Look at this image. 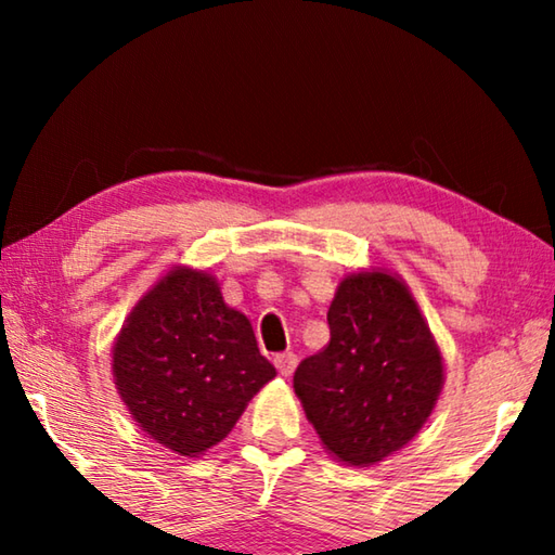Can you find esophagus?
<instances>
[{"label": "esophagus", "mask_w": 555, "mask_h": 555, "mask_svg": "<svg viewBox=\"0 0 555 555\" xmlns=\"http://www.w3.org/2000/svg\"><path fill=\"white\" fill-rule=\"evenodd\" d=\"M274 364H276V370H279L281 374H284V377H288V374L296 370L298 357H296L294 352H281V354L274 357Z\"/></svg>", "instance_id": "obj_1"}]
</instances>
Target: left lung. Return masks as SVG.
I'll return each mask as SVG.
<instances>
[{"mask_svg": "<svg viewBox=\"0 0 555 555\" xmlns=\"http://www.w3.org/2000/svg\"><path fill=\"white\" fill-rule=\"evenodd\" d=\"M331 343L294 374L296 397L327 453L367 467L426 424L443 389V357L403 279L372 269L340 281Z\"/></svg>", "mask_w": 555, "mask_h": 555, "instance_id": "8db88e82", "label": "left lung"}]
</instances>
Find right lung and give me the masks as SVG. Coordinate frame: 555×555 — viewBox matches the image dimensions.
I'll use <instances>...</instances> for the list:
<instances>
[{
    "label": "right lung",
    "instance_id": "obj_1",
    "mask_svg": "<svg viewBox=\"0 0 555 555\" xmlns=\"http://www.w3.org/2000/svg\"><path fill=\"white\" fill-rule=\"evenodd\" d=\"M112 374L131 418L178 455H203L276 377L247 315L208 271L176 267L131 308L112 347Z\"/></svg>",
    "mask_w": 555,
    "mask_h": 555
}]
</instances>
